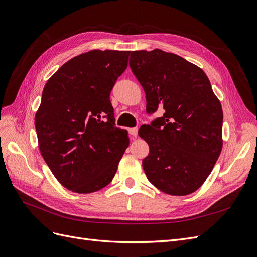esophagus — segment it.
Instances as JSON below:
<instances>
[{"instance_id": "1", "label": "esophagus", "mask_w": 257, "mask_h": 257, "mask_svg": "<svg viewBox=\"0 0 257 257\" xmlns=\"http://www.w3.org/2000/svg\"><path fill=\"white\" fill-rule=\"evenodd\" d=\"M129 134L132 136V137H137L138 136V128H130L129 129Z\"/></svg>"}]
</instances>
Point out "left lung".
I'll list each match as a JSON object with an SVG mask.
<instances>
[{"mask_svg":"<svg viewBox=\"0 0 257 257\" xmlns=\"http://www.w3.org/2000/svg\"><path fill=\"white\" fill-rule=\"evenodd\" d=\"M129 66L144 88L146 112L162 117L139 129L150 146L147 179L171 195H188L209 176L222 151L223 112L206 73L160 49L132 51Z\"/></svg>","mask_w":257,"mask_h":257,"instance_id":"1","label":"left lung"}]
</instances>
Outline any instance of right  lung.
<instances>
[{"label": "right lung", "mask_w": 257, "mask_h": 257, "mask_svg": "<svg viewBox=\"0 0 257 257\" xmlns=\"http://www.w3.org/2000/svg\"><path fill=\"white\" fill-rule=\"evenodd\" d=\"M130 51L93 50L73 57L46 83L35 116L38 144L55 178L77 193L109 185L129 145L115 126L110 94Z\"/></svg>", "instance_id": "1"}]
</instances>
